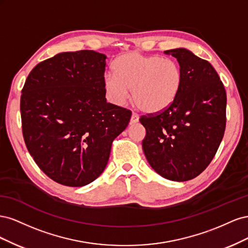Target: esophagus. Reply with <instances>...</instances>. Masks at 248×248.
<instances>
[{
    "instance_id": "esophagus-1",
    "label": "esophagus",
    "mask_w": 248,
    "mask_h": 248,
    "mask_svg": "<svg viewBox=\"0 0 248 248\" xmlns=\"http://www.w3.org/2000/svg\"><path fill=\"white\" fill-rule=\"evenodd\" d=\"M139 119H140V117L137 115V114H133L131 115V119H130V123L131 124H136V123H138L139 122Z\"/></svg>"
}]
</instances>
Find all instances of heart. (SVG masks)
I'll use <instances>...</instances> for the list:
<instances>
[{
	"mask_svg": "<svg viewBox=\"0 0 248 248\" xmlns=\"http://www.w3.org/2000/svg\"><path fill=\"white\" fill-rule=\"evenodd\" d=\"M114 73H106L102 82L108 99L122 104L129 96L138 108L155 114L170 108L182 86V71L175 60L128 52L116 58Z\"/></svg>",
	"mask_w": 248,
	"mask_h": 248,
	"instance_id": "b5f03b06",
	"label": "heart"
}]
</instances>
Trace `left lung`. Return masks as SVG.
I'll list each match as a JSON object with an SVG mask.
<instances>
[{"instance_id":"8db88e82","label":"left lung","mask_w":248,"mask_h":248,"mask_svg":"<svg viewBox=\"0 0 248 248\" xmlns=\"http://www.w3.org/2000/svg\"><path fill=\"white\" fill-rule=\"evenodd\" d=\"M177 59L182 86L170 108L140 122L142 150L151 168L170 181H188L204 170L226 129L227 94L213 66L180 47L164 51Z\"/></svg>"}]
</instances>
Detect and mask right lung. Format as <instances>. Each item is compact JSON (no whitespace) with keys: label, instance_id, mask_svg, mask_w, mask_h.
Masks as SVG:
<instances>
[{"label":"right lung","instance_id":"right-lung-1","mask_svg":"<svg viewBox=\"0 0 248 248\" xmlns=\"http://www.w3.org/2000/svg\"><path fill=\"white\" fill-rule=\"evenodd\" d=\"M107 56L66 51L36 65L20 97L22 134L37 166L55 182L80 187L106 169L111 142L131 111L108 103Z\"/></svg>","mask_w":248,"mask_h":248}]
</instances>
